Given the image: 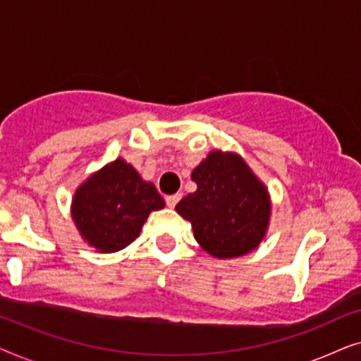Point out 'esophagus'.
I'll list each match as a JSON object with an SVG mask.
<instances>
[{"mask_svg":"<svg viewBox=\"0 0 361 361\" xmlns=\"http://www.w3.org/2000/svg\"><path fill=\"white\" fill-rule=\"evenodd\" d=\"M180 194H174V195H167L166 197V204H167V207H169V209H174V207L177 205V202L180 200Z\"/></svg>","mask_w":361,"mask_h":361,"instance_id":"34e87169","label":"esophagus"}]
</instances>
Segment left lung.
<instances>
[{
    "label": "left lung",
    "mask_w": 361,
    "mask_h": 361,
    "mask_svg": "<svg viewBox=\"0 0 361 361\" xmlns=\"http://www.w3.org/2000/svg\"><path fill=\"white\" fill-rule=\"evenodd\" d=\"M197 184L176 205L189 220L200 248L216 259L251 253L264 240L271 220L268 187L233 151H210L192 171Z\"/></svg>",
    "instance_id": "8db88e82"
}]
</instances>
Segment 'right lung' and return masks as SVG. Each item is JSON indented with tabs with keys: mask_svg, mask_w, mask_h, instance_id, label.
<instances>
[{
	"mask_svg": "<svg viewBox=\"0 0 361 361\" xmlns=\"http://www.w3.org/2000/svg\"><path fill=\"white\" fill-rule=\"evenodd\" d=\"M166 202L152 182L123 159L87 177L72 197L71 215L82 240L100 253H116L141 233L151 212Z\"/></svg>",
	"mask_w": 361,
	"mask_h": 361,
	"instance_id": "1",
	"label": "right lung"
}]
</instances>
